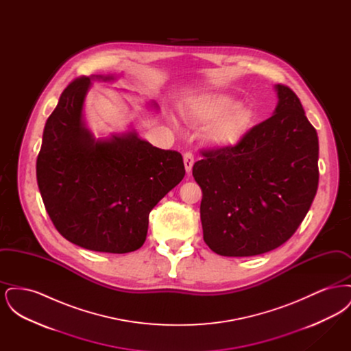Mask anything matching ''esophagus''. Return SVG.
<instances>
[{
    "label": "esophagus",
    "instance_id": "esophagus-1",
    "mask_svg": "<svg viewBox=\"0 0 351 351\" xmlns=\"http://www.w3.org/2000/svg\"><path fill=\"white\" fill-rule=\"evenodd\" d=\"M193 163H195V156H193V154H192L191 151H186V152L184 154V166H185V171H186L188 173L192 171Z\"/></svg>",
    "mask_w": 351,
    "mask_h": 351
}]
</instances>
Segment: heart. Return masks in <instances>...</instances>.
<instances>
[{
  "label": "heart",
  "instance_id": "b5f03b06",
  "mask_svg": "<svg viewBox=\"0 0 351 351\" xmlns=\"http://www.w3.org/2000/svg\"><path fill=\"white\" fill-rule=\"evenodd\" d=\"M233 97L221 93L204 95L191 105L189 116L201 123L213 122L209 139L221 146L235 145L247 133L254 112L246 105H234Z\"/></svg>",
  "mask_w": 351,
  "mask_h": 351
}]
</instances>
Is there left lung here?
Returning a JSON list of instances; mask_svg holds the SVG:
<instances>
[{
    "label": "left lung",
    "instance_id": "1",
    "mask_svg": "<svg viewBox=\"0 0 351 351\" xmlns=\"http://www.w3.org/2000/svg\"><path fill=\"white\" fill-rule=\"evenodd\" d=\"M276 90L274 116L235 146L201 151L193 165L204 241L218 255L252 256L282 246L316 196V129L289 86L278 84Z\"/></svg>",
    "mask_w": 351,
    "mask_h": 351
}]
</instances>
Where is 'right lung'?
<instances>
[{
	"mask_svg": "<svg viewBox=\"0 0 351 351\" xmlns=\"http://www.w3.org/2000/svg\"><path fill=\"white\" fill-rule=\"evenodd\" d=\"M89 85L88 76L72 80L47 118L36 182L53 226L67 241L125 254L145 243L152 208L183 180V156L134 133L95 142L82 121Z\"/></svg>",
	"mask_w": 351,
	"mask_h": 351,
	"instance_id": "add662e5",
	"label": "right lung"
}]
</instances>
